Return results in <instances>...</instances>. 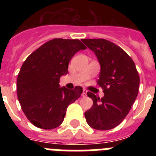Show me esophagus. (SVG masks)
<instances>
[{
	"instance_id": "obj_1",
	"label": "esophagus",
	"mask_w": 156,
	"mask_h": 156,
	"mask_svg": "<svg viewBox=\"0 0 156 156\" xmlns=\"http://www.w3.org/2000/svg\"><path fill=\"white\" fill-rule=\"evenodd\" d=\"M87 89H83V97H87Z\"/></svg>"
}]
</instances>
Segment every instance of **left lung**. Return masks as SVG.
Here are the masks:
<instances>
[{"label": "left lung", "mask_w": 156, "mask_h": 156, "mask_svg": "<svg viewBox=\"0 0 156 156\" xmlns=\"http://www.w3.org/2000/svg\"><path fill=\"white\" fill-rule=\"evenodd\" d=\"M95 52L100 65L97 84L103 88L101 99L87 92L93 105L85 112L91 128L108 130L115 128L126 118L138 94L140 78L135 64L122 48L104 39H83Z\"/></svg>", "instance_id": "obj_1"}]
</instances>
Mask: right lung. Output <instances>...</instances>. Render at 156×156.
<instances>
[{"label": "right lung", "instance_id": "add662e5", "mask_svg": "<svg viewBox=\"0 0 156 156\" xmlns=\"http://www.w3.org/2000/svg\"><path fill=\"white\" fill-rule=\"evenodd\" d=\"M87 48L79 40L53 39L26 59L17 79V94L23 112L38 128L52 129L61 126L66 109L81 96L83 88L60 87L62 75L74 54Z\"/></svg>", "mask_w": 156, "mask_h": 156}]
</instances>
